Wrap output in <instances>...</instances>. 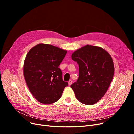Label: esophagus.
<instances>
[{
  "label": "esophagus",
  "instance_id": "obj_1",
  "mask_svg": "<svg viewBox=\"0 0 134 134\" xmlns=\"http://www.w3.org/2000/svg\"><path fill=\"white\" fill-rule=\"evenodd\" d=\"M72 80H69V81H68V84H69V85H70L72 84Z\"/></svg>",
  "mask_w": 134,
  "mask_h": 134
}]
</instances>
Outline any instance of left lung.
Returning <instances> with one entry per match:
<instances>
[{
    "label": "left lung",
    "instance_id": "1",
    "mask_svg": "<svg viewBox=\"0 0 134 134\" xmlns=\"http://www.w3.org/2000/svg\"><path fill=\"white\" fill-rule=\"evenodd\" d=\"M71 58L79 67L78 80L70 86L76 98L86 105L96 103L104 95L113 77L111 55L100 47L86 45L75 51Z\"/></svg>",
    "mask_w": 134,
    "mask_h": 134
}]
</instances>
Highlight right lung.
I'll list each match as a JSON object with an SVG mask.
<instances>
[{
	"label": "right lung",
	"mask_w": 134,
	"mask_h": 134,
	"mask_svg": "<svg viewBox=\"0 0 134 134\" xmlns=\"http://www.w3.org/2000/svg\"><path fill=\"white\" fill-rule=\"evenodd\" d=\"M67 51L47 44L32 48L24 61V78L33 97L40 103H53L60 99L68 83L59 68Z\"/></svg>",
	"instance_id": "right-lung-1"
}]
</instances>
